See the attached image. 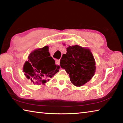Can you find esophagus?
I'll return each mask as SVG.
<instances>
[{
  "label": "esophagus",
  "instance_id": "obj_1",
  "mask_svg": "<svg viewBox=\"0 0 123 123\" xmlns=\"http://www.w3.org/2000/svg\"><path fill=\"white\" fill-rule=\"evenodd\" d=\"M60 60H56V64H59V65H60Z\"/></svg>",
  "mask_w": 123,
  "mask_h": 123
}]
</instances>
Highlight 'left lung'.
Masks as SVG:
<instances>
[{"label": "left lung", "instance_id": "1", "mask_svg": "<svg viewBox=\"0 0 123 123\" xmlns=\"http://www.w3.org/2000/svg\"><path fill=\"white\" fill-rule=\"evenodd\" d=\"M60 66L69 74L70 81L74 86L80 87L86 84L95 74L96 66L90 49L78 45L67 48L63 54Z\"/></svg>", "mask_w": 123, "mask_h": 123}]
</instances>
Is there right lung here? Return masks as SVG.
Segmentation results:
<instances>
[{
    "label": "right lung",
    "instance_id": "add662e5",
    "mask_svg": "<svg viewBox=\"0 0 123 123\" xmlns=\"http://www.w3.org/2000/svg\"><path fill=\"white\" fill-rule=\"evenodd\" d=\"M50 56L48 46L32 51L23 67L26 78L34 84L45 85L59 71L60 66L55 64V60Z\"/></svg>",
    "mask_w": 123,
    "mask_h": 123
}]
</instances>
